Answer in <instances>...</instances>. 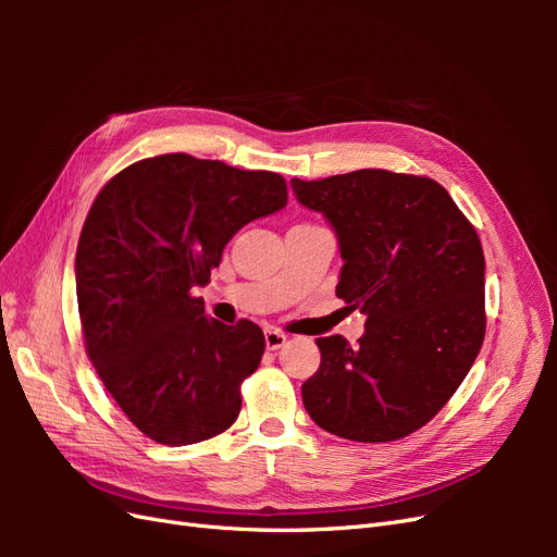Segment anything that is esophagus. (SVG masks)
<instances>
[{"label": "esophagus", "instance_id": "34e87169", "mask_svg": "<svg viewBox=\"0 0 557 557\" xmlns=\"http://www.w3.org/2000/svg\"><path fill=\"white\" fill-rule=\"evenodd\" d=\"M288 342V334H283L281 330H267L264 332V344L269 350H278Z\"/></svg>", "mask_w": 557, "mask_h": 557}]
</instances>
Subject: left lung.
Segmentation results:
<instances>
[{
  "label": "left lung",
  "instance_id": "left-lung-1",
  "mask_svg": "<svg viewBox=\"0 0 557 557\" xmlns=\"http://www.w3.org/2000/svg\"><path fill=\"white\" fill-rule=\"evenodd\" d=\"M290 183L339 237L336 297L367 313L356 348L339 334L315 339L323 360L301 399L342 440L397 442L444 409L483 346L479 234L428 176L358 170Z\"/></svg>",
  "mask_w": 557,
  "mask_h": 557
}]
</instances>
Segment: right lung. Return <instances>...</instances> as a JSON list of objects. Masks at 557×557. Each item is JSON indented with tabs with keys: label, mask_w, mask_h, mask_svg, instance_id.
Returning <instances> with one entry per match:
<instances>
[{
	"label": "right lung",
	"mask_w": 557,
	"mask_h": 557,
	"mask_svg": "<svg viewBox=\"0 0 557 557\" xmlns=\"http://www.w3.org/2000/svg\"><path fill=\"white\" fill-rule=\"evenodd\" d=\"M288 185L188 153L117 172L88 211L76 248V299L86 352L117 407L148 440L188 446L225 432L242 411L262 330L209 318V283L246 223L285 207Z\"/></svg>",
	"instance_id": "1"
}]
</instances>
